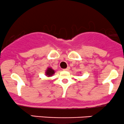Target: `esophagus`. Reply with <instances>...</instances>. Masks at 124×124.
Listing matches in <instances>:
<instances>
[{"label": "esophagus", "mask_w": 124, "mask_h": 124, "mask_svg": "<svg viewBox=\"0 0 124 124\" xmlns=\"http://www.w3.org/2000/svg\"><path fill=\"white\" fill-rule=\"evenodd\" d=\"M69 69H70V68H69V67L68 66V68H66V69H63V70H65V71H68V70H69Z\"/></svg>", "instance_id": "1"}]
</instances>
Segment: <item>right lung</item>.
I'll list each match as a JSON object with an SVG mask.
<instances>
[{
    "mask_svg": "<svg viewBox=\"0 0 124 124\" xmlns=\"http://www.w3.org/2000/svg\"><path fill=\"white\" fill-rule=\"evenodd\" d=\"M55 71L51 67H48L45 70V75L47 77H51L55 74Z\"/></svg>",
    "mask_w": 124,
    "mask_h": 124,
    "instance_id": "add662e5",
    "label": "right lung"
}]
</instances>
